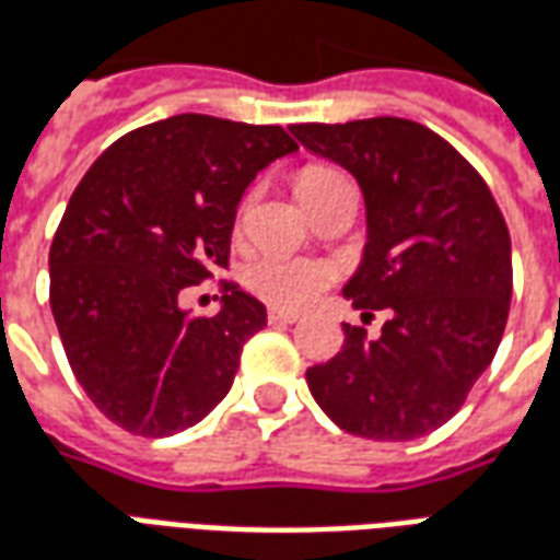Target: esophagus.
Segmentation results:
<instances>
[{"label":"esophagus","instance_id":"obj_1","mask_svg":"<svg viewBox=\"0 0 560 560\" xmlns=\"http://www.w3.org/2000/svg\"><path fill=\"white\" fill-rule=\"evenodd\" d=\"M296 312H284L279 305H269L267 308V320L269 324H296Z\"/></svg>","mask_w":560,"mask_h":560}]
</instances>
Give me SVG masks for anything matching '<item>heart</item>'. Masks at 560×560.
<instances>
[{
	"label": "heart",
	"mask_w": 560,
	"mask_h": 560,
	"mask_svg": "<svg viewBox=\"0 0 560 560\" xmlns=\"http://www.w3.org/2000/svg\"><path fill=\"white\" fill-rule=\"evenodd\" d=\"M339 171L324 167V164H308L296 173V195L300 200H308L315 195L317 185H324ZM336 279V269L315 260V257H293V255H264L245 267V288L260 296L264 303L279 305V308H305L327 291Z\"/></svg>",
	"instance_id": "heart-1"
}]
</instances>
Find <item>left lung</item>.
Segmentation results:
<instances>
[{
    "mask_svg": "<svg viewBox=\"0 0 560 560\" xmlns=\"http://www.w3.org/2000/svg\"><path fill=\"white\" fill-rule=\"evenodd\" d=\"M341 164L365 197L363 260L345 296L363 317L387 308L377 339L345 324V345L305 372L339 429L413 441L465 405L504 336L513 260L489 185L432 128L375 116L345 126H291Z\"/></svg>",
    "mask_w": 560,
    "mask_h": 560,
    "instance_id": "obj_1",
    "label": "left lung"
}]
</instances>
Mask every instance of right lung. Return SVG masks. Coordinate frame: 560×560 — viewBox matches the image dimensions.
<instances>
[{
  "label": "right lung",
  "instance_id": "right-lung-1",
  "mask_svg": "<svg viewBox=\"0 0 560 560\" xmlns=\"http://www.w3.org/2000/svg\"><path fill=\"white\" fill-rule=\"evenodd\" d=\"M296 152L281 126L179 114L104 149L50 245V308L92 405L143 438H167L219 405L267 308L221 281L195 317L185 288L228 269L236 207L267 164Z\"/></svg>",
  "mask_w": 560,
  "mask_h": 560
}]
</instances>
